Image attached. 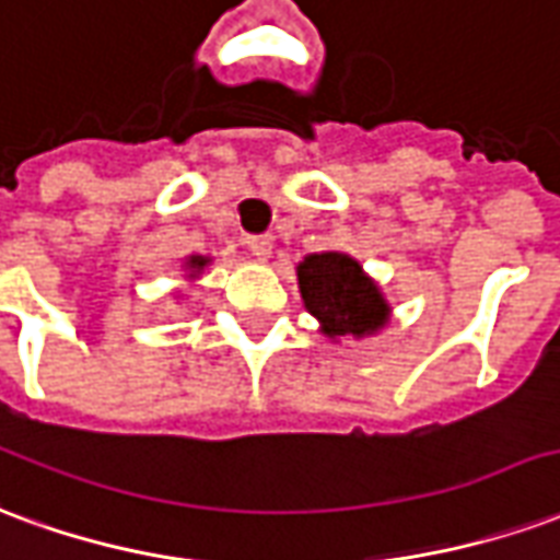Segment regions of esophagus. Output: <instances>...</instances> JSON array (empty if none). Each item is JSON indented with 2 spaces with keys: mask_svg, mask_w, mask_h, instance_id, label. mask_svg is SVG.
Returning <instances> with one entry per match:
<instances>
[{
  "mask_svg": "<svg viewBox=\"0 0 560 560\" xmlns=\"http://www.w3.org/2000/svg\"><path fill=\"white\" fill-rule=\"evenodd\" d=\"M244 244H247L250 256H256L259 262H265V259L271 256V250H275V238H271V235H250Z\"/></svg>",
  "mask_w": 560,
  "mask_h": 560,
  "instance_id": "esophagus-1",
  "label": "esophagus"
}]
</instances>
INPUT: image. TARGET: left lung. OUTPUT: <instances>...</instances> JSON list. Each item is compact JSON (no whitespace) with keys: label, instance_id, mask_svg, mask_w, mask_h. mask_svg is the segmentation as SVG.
Masks as SVG:
<instances>
[{"label":"left lung","instance_id":"1","mask_svg":"<svg viewBox=\"0 0 560 560\" xmlns=\"http://www.w3.org/2000/svg\"><path fill=\"white\" fill-rule=\"evenodd\" d=\"M298 289L310 316H316L319 330L330 342L342 337L364 340L390 322V304L364 265L349 253H310L298 262Z\"/></svg>","mask_w":560,"mask_h":560}]
</instances>
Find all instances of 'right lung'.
<instances>
[{
  "mask_svg": "<svg viewBox=\"0 0 560 560\" xmlns=\"http://www.w3.org/2000/svg\"><path fill=\"white\" fill-rule=\"evenodd\" d=\"M208 265H211V256H199V253H196V256H187L185 265H182V268H185V275H187V283L199 280Z\"/></svg>",
  "mask_w": 560,
  "mask_h": 560,
  "instance_id": "right-lung-1",
  "label": "right lung"
}]
</instances>
